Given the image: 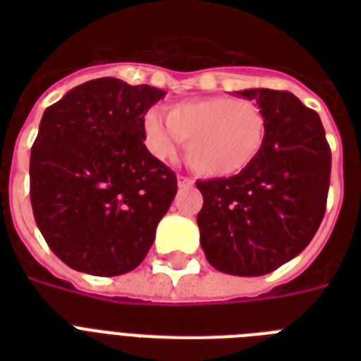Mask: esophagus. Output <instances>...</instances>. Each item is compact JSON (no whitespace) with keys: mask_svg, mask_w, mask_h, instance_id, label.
<instances>
[{"mask_svg":"<svg viewBox=\"0 0 361 361\" xmlns=\"http://www.w3.org/2000/svg\"><path fill=\"white\" fill-rule=\"evenodd\" d=\"M195 185V181L191 178H187V176H178V187L180 189H187V187Z\"/></svg>","mask_w":361,"mask_h":361,"instance_id":"esophagus-1","label":"esophagus"}]
</instances>
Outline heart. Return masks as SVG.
Segmentation results:
<instances>
[{
  "instance_id": "heart-1",
  "label": "heart",
  "mask_w": 361,
  "mask_h": 361,
  "mask_svg": "<svg viewBox=\"0 0 361 361\" xmlns=\"http://www.w3.org/2000/svg\"><path fill=\"white\" fill-rule=\"evenodd\" d=\"M144 118V140L159 159L176 153L178 142L185 144L187 164L206 178H231L257 159L266 138L262 110L251 101L228 95L185 101L164 112Z\"/></svg>"
}]
</instances>
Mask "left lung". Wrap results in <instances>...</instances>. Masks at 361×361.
<instances>
[{
  "instance_id": "obj_1",
  "label": "left lung",
  "mask_w": 361,
  "mask_h": 361,
  "mask_svg": "<svg viewBox=\"0 0 361 361\" xmlns=\"http://www.w3.org/2000/svg\"><path fill=\"white\" fill-rule=\"evenodd\" d=\"M266 120L262 149L232 178L197 181V217L208 262L223 274L257 277L298 257L326 212L331 153L319 114L288 92L252 87Z\"/></svg>"
}]
</instances>
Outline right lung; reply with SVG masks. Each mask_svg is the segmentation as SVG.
<instances>
[{"mask_svg":"<svg viewBox=\"0 0 361 361\" xmlns=\"http://www.w3.org/2000/svg\"><path fill=\"white\" fill-rule=\"evenodd\" d=\"M166 92L97 78L42 114L31 147L35 223L69 268L99 277L144 260L174 200L172 170L144 144V116Z\"/></svg>","mask_w":361,"mask_h":361,"instance_id":"add662e5","label":"right lung"}]
</instances>
